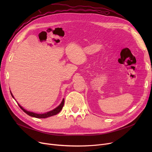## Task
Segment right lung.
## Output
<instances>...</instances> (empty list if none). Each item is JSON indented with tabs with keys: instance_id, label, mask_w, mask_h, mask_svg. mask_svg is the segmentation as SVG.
Returning <instances> with one entry per match:
<instances>
[{
	"instance_id": "obj_1",
	"label": "right lung",
	"mask_w": 152,
	"mask_h": 152,
	"mask_svg": "<svg viewBox=\"0 0 152 152\" xmlns=\"http://www.w3.org/2000/svg\"><path fill=\"white\" fill-rule=\"evenodd\" d=\"M11 93V95L12 97L15 99L14 97L13 94H12V92H10ZM64 102H65V99H63L61 102L60 104L57 107H56L55 109L51 110V111H47V112L45 113H42V114H39V113H34V112H31V111H27L26 110H25V108H23V107H21L19 103L17 102L18 105H19V107L21 108V109L24 111V112L26 113L27 115H28L29 116H32V117H34V118H48V117H50V116H53V115H55L58 114L59 112H60V111L61 110V109L63 108V105H64Z\"/></svg>"
}]
</instances>
